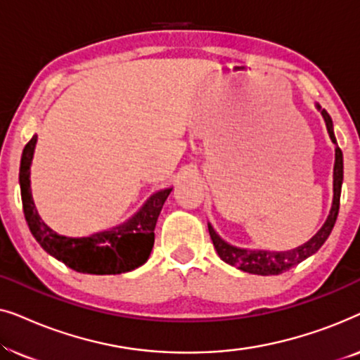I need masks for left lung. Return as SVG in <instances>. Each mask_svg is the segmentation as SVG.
Returning <instances> with one entry per match:
<instances>
[{
  "label": "left lung",
  "instance_id": "obj_1",
  "mask_svg": "<svg viewBox=\"0 0 360 360\" xmlns=\"http://www.w3.org/2000/svg\"><path fill=\"white\" fill-rule=\"evenodd\" d=\"M321 115L326 121V127L329 132V137L336 144V162H334V198H333V208L329 213L326 223L316 234L313 236L308 243L300 245L297 249L285 250V252H270V250H249V249H238L234 245H229L214 233V229L208 224V231L213 240L216 252L226 264L234 265L248 274L255 275H280L287 270L297 267L300 262L313 255L321 245L326 243V239L331 234L334 228V223L338 219L339 213V200H341V186H342V150L338 147L336 137L333 132V121L326 110L321 111Z\"/></svg>",
  "mask_w": 360,
  "mask_h": 360
}]
</instances>
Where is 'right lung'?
<instances>
[{
  "label": "right lung",
  "mask_w": 360,
  "mask_h": 360,
  "mask_svg": "<svg viewBox=\"0 0 360 360\" xmlns=\"http://www.w3.org/2000/svg\"><path fill=\"white\" fill-rule=\"evenodd\" d=\"M37 136L27 142L22 150L21 169H19V184H21L22 210L27 226L44 250L60 260L68 267L82 274L112 275L131 272L142 265L149 257L154 245V229L162 206L172 188L157 191L134 218L122 226L105 233H98L88 238H65L53 233L39 218L31 195L29 181V167H31L34 147Z\"/></svg>",
  "instance_id": "add662e5"
}]
</instances>
